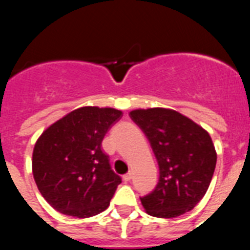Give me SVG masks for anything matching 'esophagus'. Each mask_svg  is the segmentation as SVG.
Masks as SVG:
<instances>
[{
  "label": "esophagus",
  "instance_id": "1",
  "mask_svg": "<svg viewBox=\"0 0 250 250\" xmlns=\"http://www.w3.org/2000/svg\"><path fill=\"white\" fill-rule=\"evenodd\" d=\"M132 179V172H127L125 175H123V180L125 181H129Z\"/></svg>",
  "mask_w": 250,
  "mask_h": 250
}]
</instances>
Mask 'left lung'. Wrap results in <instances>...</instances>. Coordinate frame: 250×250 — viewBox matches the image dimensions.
<instances>
[{
	"label": "left lung",
	"instance_id": "obj_1",
	"mask_svg": "<svg viewBox=\"0 0 250 250\" xmlns=\"http://www.w3.org/2000/svg\"><path fill=\"white\" fill-rule=\"evenodd\" d=\"M132 121L143 130L159 167V180L141 197L146 213L174 218L191 211L206 193L217 154L208 133L174 109H136Z\"/></svg>",
	"mask_w": 250,
	"mask_h": 250
}]
</instances>
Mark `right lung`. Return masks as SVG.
Here are the masks:
<instances>
[{"label":"right lung","mask_w":250,"mask_h":250,"mask_svg":"<svg viewBox=\"0 0 250 250\" xmlns=\"http://www.w3.org/2000/svg\"><path fill=\"white\" fill-rule=\"evenodd\" d=\"M122 112L81 107L43 132L33 150V176L53 208L87 218L104 211L122 183L112 170L102 141Z\"/></svg>","instance_id":"add662e5"}]
</instances>
